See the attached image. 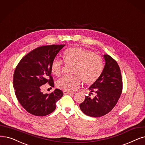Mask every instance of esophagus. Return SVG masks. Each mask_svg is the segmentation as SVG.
<instances>
[{"mask_svg": "<svg viewBox=\"0 0 145 145\" xmlns=\"http://www.w3.org/2000/svg\"><path fill=\"white\" fill-rule=\"evenodd\" d=\"M63 92L64 95H66V94H73V92H69V91H63Z\"/></svg>", "mask_w": 145, "mask_h": 145, "instance_id": "34e87169", "label": "esophagus"}]
</instances>
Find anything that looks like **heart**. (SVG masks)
<instances>
[{
    "instance_id": "obj_1",
    "label": "heart",
    "mask_w": 145,
    "mask_h": 145,
    "mask_svg": "<svg viewBox=\"0 0 145 145\" xmlns=\"http://www.w3.org/2000/svg\"><path fill=\"white\" fill-rule=\"evenodd\" d=\"M63 60L67 66H72L71 73L65 76L56 83L59 89L66 91L76 90L81 84V80L88 85L94 84L99 79L103 71L102 59L95 53L81 47L66 49L63 54ZM50 70L56 76H60L63 72L62 61L54 60Z\"/></svg>"
}]
</instances>
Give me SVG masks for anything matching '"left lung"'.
<instances>
[{
    "mask_svg": "<svg viewBox=\"0 0 145 145\" xmlns=\"http://www.w3.org/2000/svg\"><path fill=\"white\" fill-rule=\"evenodd\" d=\"M105 66L99 79L89 88V96H85L79 107L85 114L93 117L103 116L114 107L120 97L123 81L117 61L108 54L104 55ZM94 93L95 96L91 97Z\"/></svg>",
    "mask_w": 145,
    "mask_h": 145,
    "instance_id": "left-lung-1",
    "label": "left lung"
}]
</instances>
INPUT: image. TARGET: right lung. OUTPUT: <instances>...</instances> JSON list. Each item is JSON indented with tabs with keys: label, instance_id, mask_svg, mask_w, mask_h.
Masks as SVG:
<instances>
[{
	"label": "right lung",
	"instance_id": "obj_1",
	"mask_svg": "<svg viewBox=\"0 0 145 145\" xmlns=\"http://www.w3.org/2000/svg\"><path fill=\"white\" fill-rule=\"evenodd\" d=\"M65 45L37 47L20 60L14 74L13 85L16 97L22 107L30 114L45 116L56 108V103L63 95L59 89L51 93H43L42 85L53 87L50 66L56 55Z\"/></svg>",
	"mask_w": 145,
	"mask_h": 145
}]
</instances>
